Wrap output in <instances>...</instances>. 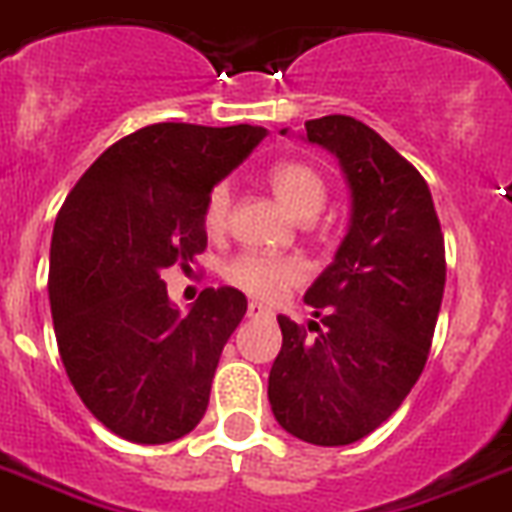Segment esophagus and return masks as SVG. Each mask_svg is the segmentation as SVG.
<instances>
[{
  "mask_svg": "<svg viewBox=\"0 0 512 512\" xmlns=\"http://www.w3.org/2000/svg\"><path fill=\"white\" fill-rule=\"evenodd\" d=\"M246 313H248V318H269V316H272V310L266 308V305H261V303H253V300L248 303Z\"/></svg>",
  "mask_w": 512,
  "mask_h": 512,
  "instance_id": "esophagus-1",
  "label": "esophagus"
}]
</instances>
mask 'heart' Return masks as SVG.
Listing matches in <instances>:
<instances>
[{
  "label": "heart",
  "mask_w": 512,
  "mask_h": 512,
  "mask_svg": "<svg viewBox=\"0 0 512 512\" xmlns=\"http://www.w3.org/2000/svg\"><path fill=\"white\" fill-rule=\"evenodd\" d=\"M269 183L277 199L290 209L295 217L308 220L321 212L326 204V183L316 168L305 163H279L269 173ZM227 212H230V186L217 183L204 204V227L209 235L225 230ZM227 285L248 292L253 298L277 300L282 292L300 285L305 279V266L290 256H261V253H240L222 269Z\"/></svg>",
  "instance_id": "obj_1"
}]
</instances>
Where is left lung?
<instances>
[{"label":"left lung","instance_id":"1","mask_svg":"<svg viewBox=\"0 0 512 512\" xmlns=\"http://www.w3.org/2000/svg\"><path fill=\"white\" fill-rule=\"evenodd\" d=\"M303 139L339 160L349 222L305 292L318 321L303 329L277 316L282 349L266 393L290 435L349 445L381 427L422 375L443 303V233L425 178L370 126L323 116L305 121Z\"/></svg>","mask_w":512,"mask_h":512}]
</instances>
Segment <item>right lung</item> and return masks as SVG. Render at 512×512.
Returning a JSON list of instances; mask_svg holds the SVG:
<instances>
[{
    "instance_id": "1",
    "label": "right lung",
    "mask_w": 512,
    "mask_h": 512,
    "mask_svg": "<svg viewBox=\"0 0 512 512\" xmlns=\"http://www.w3.org/2000/svg\"><path fill=\"white\" fill-rule=\"evenodd\" d=\"M264 137L248 124L144 126L85 170L56 217L48 300L59 355L82 404L119 438L170 443L207 412L248 300L207 287L181 313L160 272L207 248L209 191Z\"/></svg>"
}]
</instances>
